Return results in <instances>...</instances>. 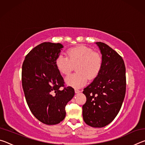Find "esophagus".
Wrapping results in <instances>:
<instances>
[{"label": "esophagus", "instance_id": "1", "mask_svg": "<svg viewBox=\"0 0 145 145\" xmlns=\"http://www.w3.org/2000/svg\"><path fill=\"white\" fill-rule=\"evenodd\" d=\"M75 93H78L80 92V91L79 89H75Z\"/></svg>", "mask_w": 145, "mask_h": 145}]
</instances>
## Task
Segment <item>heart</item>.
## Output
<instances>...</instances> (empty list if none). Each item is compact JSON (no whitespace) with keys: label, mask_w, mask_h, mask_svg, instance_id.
Segmentation results:
<instances>
[{"label":"heart","mask_w":145,"mask_h":145,"mask_svg":"<svg viewBox=\"0 0 145 145\" xmlns=\"http://www.w3.org/2000/svg\"><path fill=\"white\" fill-rule=\"evenodd\" d=\"M56 67L61 74L68 75L74 69L76 72L66 78V82L71 86L80 88L89 80L94 79L102 67V57L91 48L80 45L71 48L67 56L60 54L56 58Z\"/></svg>","instance_id":"obj_1"}]
</instances>
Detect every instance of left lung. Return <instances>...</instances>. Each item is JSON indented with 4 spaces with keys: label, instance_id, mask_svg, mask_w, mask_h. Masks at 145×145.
<instances>
[{
    "label": "left lung",
    "instance_id": "1",
    "mask_svg": "<svg viewBox=\"0 0 145 145\" xmlns=\"http://www.w3.org/2000/svg\"><path fill=\"white\" fill-rule=\"evenodd\" d=\"M96 43L102 55V67L83 91L86 102L82 105V116L88 125L101 128L109 124L121 109L126 91V75L121 56L107 44Z\"/></svg>",
    "mask_w": 145,
    "mask_h": 145
}]
</instances>
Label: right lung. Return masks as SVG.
Returning a JSON list of instances; mask_svg holds the SVG:
<instances>
[{"mask_svg": "<svg viewBox=\"0 0 145 145\" xmlns=\"http://www.w3.org/2000/svg\"><path fill=\"white\" fill-rule=\"evenodd\" d=\"M63 46L44 42L25 56L22 70V83L26 102L33 115L46 125L59 123L66 116L65 107L75 95L66 87L55 61Z\"/></svg>", "mask_w": 145, "mask_h": 145, "instance_id": "obj_1", "label": "right lung"}]
</instances>
